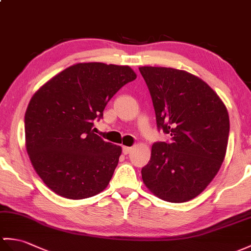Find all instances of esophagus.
Masks as SVG:
<instances>
[{
	"label": "esophagus",
	"instance_id": "1",
	"mask_svg": "<svg viewBox=\"0 0 251 251\" xmlns=\"http://www.w3.org/2000/svg\"><path fill=\"white\" fill-rule=\"evenodd\" d=\"M131 148H129V147H123V153H124V155H127V154H129L130 152H131Z\"/></svg>",
	"mask_w": 251,
	"mask_h": 251
}]
</instances>
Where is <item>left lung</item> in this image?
Segmentation results:
<instances>
[{
    "mask_svg": "<svg viewBox=\"0 0 251 251\" xmlns=\"http://www.w3.org/2000/svg\"><path fill=\"white\" fill-rule=\"evenodd\" d=\"M152 96L156 122L171 142H156L142 168L144 185L159 199H194L216 176L230 130L228 110L211 86L197 75L170 67L141 66Z\"/></svg>",
    "mask_w": 251,
    "mask_h": 251,
    "instance_id": "1",
    "label": "left lung"
}]
</instances>
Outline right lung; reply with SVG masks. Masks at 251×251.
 <instances>
[{
  "instance_id": "add662e5",
  "label": "right lung",
  "mask_w": 251,
  "mask_h": 251,
  "mask_svg": "<svg viewBox=\"0 0 251 251\" xmlns=\"http://www.w3.org/2000/svg\"><path fill=\"white\" fill-rule=\"evenodd\" d=\"M136 78L129 66L78 63L33 95L25 116L26 152L56 195L81 200L106 189L122 148L103 141L92 127L115 93Z\"/></svg>"
}]
</instances>
